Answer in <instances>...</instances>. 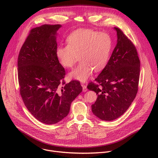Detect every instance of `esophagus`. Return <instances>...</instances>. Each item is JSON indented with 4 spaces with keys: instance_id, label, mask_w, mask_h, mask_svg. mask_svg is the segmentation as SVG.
<instances>
[{
    "instance_id": "34e87169",
    "label": "esophagus",
    "mask_w": 158,
    "mask_h": 158,
    "mask_svg": "<svg viewBox=\"0 0 158 158\" xmlns=\"http://www.w3.org/2000/svg\"><path fill=\"white\" fill-rule=\"evenodd\" d=\"M82 90L83 92H86L87 90V86L84 84H82Z\"/></svg>"
}]
</instances>
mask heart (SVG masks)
<instances>
[{"instance_id":"heart-1","label":"heart","mask_w":158,"mask_h":158,"mask_svg":"<svg viewBox=\"0 0 158 158\" xmlns=\"http://www.w3.org/2000/svg\"><path fill=\"white\" fill-rule=\"evenodd\" d=\"M68 45H60L56 56L62 66L72 68L80 60L79 64L69 74L70 79L85 82L92 71L98 72L106 66L112 49V40L105 33L89 29L77 30L67 38Z\"/></svg>"}]
</instances>
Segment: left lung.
<instances>
[{"label":"left lung","instance_id":"left-lung-1","mask_svg":"<svg viewBox=\"0 0 158 158\" xmlns=\"http://www.w3.org/2000/svg\"><path fill=\"white\" fill-rule=\"evenodd\" d=\"M117 43L106 66L88 89L97 98L92 111L102 120L112 121L122 116L131 106L138 89L140 61L136 47L117 27Z\"/></svg>","mask_w":158,"mask_h":158}]
</instances>
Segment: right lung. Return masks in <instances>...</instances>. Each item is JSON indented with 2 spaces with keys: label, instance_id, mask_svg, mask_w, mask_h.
<instances>
[{
  "label": "right lung",
  "instance_id": "1",
  "mask_svg": "<svg viewBox=\"0 0 158 158\" xmlns=\"http://www.w3.org/2000/svg\"><path fill=\"white\" fill-rule=\"evenodd\" d=\"M61 25L34 28L18 58L20 93L25 106L38 121L55 124L66 117L71 102L82 92L79 82L64 81V68L56 56V34Z\"/></svg>",
  "mask_w": 158,
  "mask_h": 158
}]
</instances>
